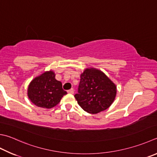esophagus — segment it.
Instances as JSON below:
<instances>
[{"label":"esophagus","mask_w":157,"mask_h":157,"mask_svg":"<svg viewBox=\"0 0 157 157\" xmlns=\"http://www.w3.org/2000/svg\"><path fill=\"white\" fill-rule=\"evenodd\" d=\"M74 91H75V90H74V89L73 88H71L70 90H67V93L70 94H74Z\"/></svg>","instance_id":"obj_1"}]
</instances>
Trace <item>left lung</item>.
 Instances as JSON below:
<instances>
[{
  "instance_id": "8db88e82",
  "label": "left lung",
  "mask_w": 157,
  "mask_h": 157,
  "mask_svg": "<svg viewBox=\"0 0 157 157\" xmlns=\"http://www.w3.org/2000/svg\"><path fill=\"white\" fill-rule=\"evenodd\" d=\"M117 87L105 74L87 67L81 74L78 94L75 97L85 111L96 114L107 109L115 100Z\"/></svg>"
}]
</instances>
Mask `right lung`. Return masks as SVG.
Returning <instances> with one entry per match:
<instances>
[{"label": "right lung", "instance_id": "1", "mask_svg": "<svg viewBox=\"0 0 157 157\" xmlns=\"http://www.w3.org/2000/svg\"><path fill=\"white\" fill-rule=\"evenodd\" d=\"M67 94L62 88L61 82L55 78L54 71H46L31 81L27 90L29 100L35 105L44 109H51L60 102Z\"/></svg>", "mask_w": 157, "mask_h": 157}]
</instances>
